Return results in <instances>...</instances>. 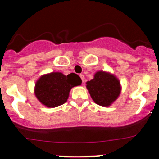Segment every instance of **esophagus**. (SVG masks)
I'll list each match as a JSON object with an SVG mask.
<instances>
[{"label": "esophagus", "instance_id": "1", "mask_svg": "<svg viewBox=\"0 0 159 159\" xmlns=\"http://www.w3.org/2000/svg\"><path fill=\"white\" fill-rule=\"evenodd\" d=\"M80 77H81V80H82V82H84V80H85V78H84V75H80Z\"/></svg>", "mask_w": 159, "mask_h": 159}]
</instances>
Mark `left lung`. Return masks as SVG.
Returning <instances> with one entry per match:
<instances>
[{
    "label": "left lung",
    "mask_w": 159,
    "mask_h": 159,
    "mask_svg": "<svg viewBox=\"0 0 159 159\" xmlns=\"http://www.w3.org/2000/svg\"><path fill=\"white\" fill-rule=\"evenodd\" d=\"M86 87L94 102L100 106L109 107L121 93L122 87L119 78L110 72H96Z\"/></svg>",
    "instance_id": "8db88e82"
}]
</instances>
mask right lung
<instances>
[{
  "label": "right lung",
  "instance_id": "add662e5",
  "mask_svg": "<svg viewBox=\"0 0 159 159\" xmlns=\"http://www.w3.org/2000/svg\"><path fill=\"white\" fill-rule=\"evenodd\" d=\"M78 75H65L62 72H52L41 75L36 81L34 93L36 98L47 107H56L66 102L72 87L81 84Z\"/></svg>",
  "mask_w": 159,
  "mask_h": 159
}]
</instances>
